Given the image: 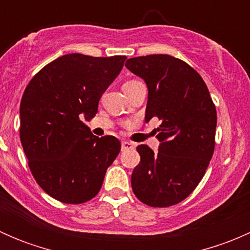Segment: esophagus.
Returning a JSON list of instances; mask_svg holds the SVG:
<instances>
[{
    "mask_svg": "<svg viewBox=\"0 0 250 250\" xmlns=\"http://www.w3.org/2000/svg\"><path fill=\"white\" fill-rule=\"evenodd\" d=\"M121 147H122V151H125V150H130V148H133L134 147V145H133L132 143H129V141H122Z\"/></svg>",
    "mask_w": 250,
    "mask_h": 250,
    "instance_id": "esophagus-1",
    "label": "esophagus"
}]
</instances>
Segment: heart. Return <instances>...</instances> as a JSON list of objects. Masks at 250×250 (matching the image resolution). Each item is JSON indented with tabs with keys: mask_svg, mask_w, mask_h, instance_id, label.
Returning a JSON list of instances; mask_svg holds the SVG:
<instances>
[{
	"mask_svg": "<svg viewBox=\"0 0 250 250\" xmlns=\"http://www.w3.org/2000/svg\"><path fill=\"white\" fill-rule=\"evenodd\" d=\"M130 82H135V81H129V82H127V83H130Z\"/></svg>",
	"mask_w": 250,
	"mask_h": 250,
	"instance_id": "obj_1",
	"label": "heart"
}]
</instances>
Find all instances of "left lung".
Listing matches in <instances>:
<instances>
[{
  "label": "left lung",
  "instance_id": "8db88e82",
  "mask_svg": "<svg viewBox=\"0 0 250 250\" xmlns=\"http://www.w3.org/2000/svg\"><path fill=\"white\" fill-rule=\"evenodd\" d=\"M125 67L146 83V122L161 121L158 151L137 147L140 163L132 174L133 192L150 207L173 206L185 200L206 173L215 145V106L200 74L178 58H130Z\"/></svg>",
  "mask_w": 250,
  "mask_h": 250
}]
</instances>
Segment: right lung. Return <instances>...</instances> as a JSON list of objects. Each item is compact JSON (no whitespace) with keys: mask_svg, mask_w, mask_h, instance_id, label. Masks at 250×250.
Here are the masks:
<instances>
[{"mask_svg":"<svg viewBox=\"0 0 250 250\" xmlns=\"http://www.w3.org/2000/svg\"><path fill=\"white\" fill-rule=\"evenodd\" d=\"M125 55H62L30 81L20 103V140L42 190L62 203L78 204L99 192L120 153L112 135L98 138L83 122L120 75Z\"/></svg>","mask_w":250,"mask_h":250,"instance_id":"1","label":"right lung"}]
</instances>
